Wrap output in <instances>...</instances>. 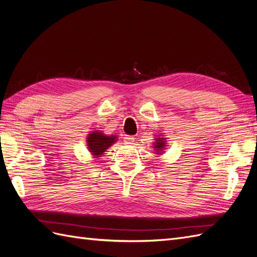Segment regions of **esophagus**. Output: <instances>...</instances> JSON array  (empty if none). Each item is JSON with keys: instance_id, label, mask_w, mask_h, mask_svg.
I'll use <instances>...</instances> for the list:
<instances>
[{"instance_id": "34e87169", "label": "esophagus", "mask_w": 257, "mask_h": 257, "mask_svg": "<svg viewBox=\"0 0 257 257\" xmlns=\"http://www.w3.org/2000/svg\"><path fill=\"white\" fill-rule=\"evenodd\" d=\"M123 139H124V143L131 145V144H133V143H134V141H135V137H134V136H125V137H124Z\"/></svg>"}]
</instances>
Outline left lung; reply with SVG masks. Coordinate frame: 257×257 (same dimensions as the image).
Listing matches in <instances>:
<instances>
[{
    "instance_id": "1",
    "label": "left lung",
    "mask_w": 257,
    "mask_h": 257,
    "mask_svg": "<svg viewBox=\"0 0 257 257\" xmlns=\"http://www.w3.org/2000/svg\"><path fill=\"white\" fill-rule=\"evenodd\" d=\"M155 146H154V148L155 149H157V151H161L163 148L165 147V143H164V138H158V141H157V144H154Z\"/></svg>"
}]
</instances>
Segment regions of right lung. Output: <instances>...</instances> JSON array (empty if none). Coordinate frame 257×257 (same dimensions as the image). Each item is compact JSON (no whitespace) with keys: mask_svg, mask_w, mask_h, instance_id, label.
<instances>
[{"mask_svg":"<svg viewBox=\"0 0 257 257\" xmlns=\"http://www.w3.org/2000/svg\"><path fill=\"white\" fill-rule=\"evenodd\" d=\"M115 136H105L104 134L100 133L98 131L93 132L87 138L88 148L92 154H94L95 157H99L100 154H103L106 149H108L114 142Z\"/></svg>","mask_w":257,"mask_h":257,"instance_id":"add662e5","label":"right lung"}]
</instances>
